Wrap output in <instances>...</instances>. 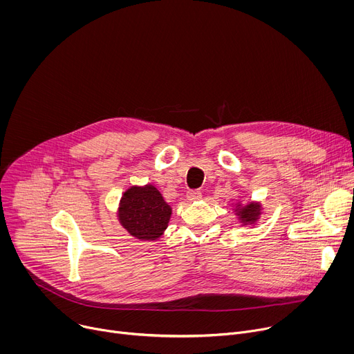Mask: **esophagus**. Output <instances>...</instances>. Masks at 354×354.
<instances>
[{
    "mask_svg": "<svg viewBox=\"0 0 354 354\" xmlns=\"http://www.w3.org/2000/svg\"><path fill=\"white\" fill-rule=\"evenodd\" d=\"M186 197H187L189 201L200 200V198H201V192H200V190H189L187 194H186Z\"/></svg>",
    "mask_w": 354,
    "mask_h": 354,
    "instance_id": "1",
    "label": "esophagus"
}]
</instances>
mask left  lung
Listing matches in <instances>:
<instances>
[{"mask_svg":"<svg viewBox=\"0 0 354 354\" xmlns=\"http://www.w3.org/2000/svg\"><path fill=\"white\" fill-rule=\"evenodd\" d=\"M258 214H259V207H258V206H252V205H249V206L243 207L241 212H238V216H239L242 220L249 221V223L255 221L257 217H258Z\"/></svg>","mask_w":354,"mask_h":354,"instance_id":"1","label":"left lung"}]
</instances>
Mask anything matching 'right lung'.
<instances>
[{
	"mask_svg": "<svg viewBox=\"0 0 354 354\" xmlns=\"http://www.w3.org/2000/svg\"><path fill=\"white\" fill-rule=\"evenodd\" d=\"M171 207L154 186L130 187L122 197L119 218L138 239H156L168 227Z\"/></svg>",
	"mask_w": 354,
	"mask_h": 354,
	"instance_id": "1",
	"label": "right lung"
}]
</instances>
